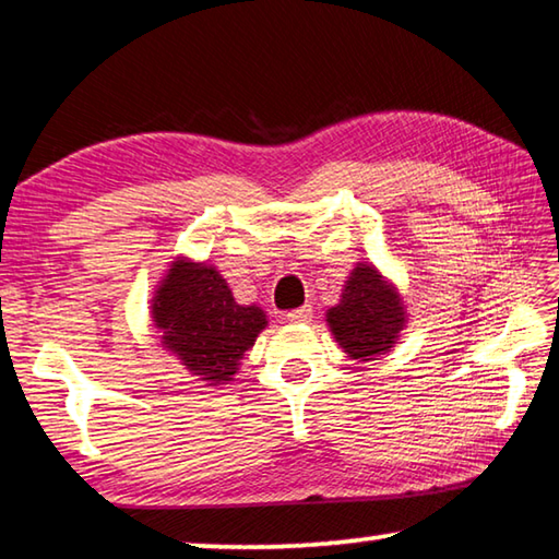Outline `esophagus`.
Here are the masks:
<instances>
[{
	"mask_svg": "<svg viewBox=\"0 0 559 559\" xmlns=\"http://www.w3.org/2000/svg\"><path fill=\"white\" fill-rule=\"evenodd\" d=\"M310 318H313V308H310V306L296 308V310H290V313H288L290 323H310Z\"/></svg>",
	"mask_w": 559,
	"mask_h": 559,
	"instance_id": "obj_1",
	"label": "esophagus"
}]
</instances>
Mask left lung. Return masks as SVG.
I'll return each instance as SVG.
<instances>
[{"label": "left lung", "mask_w": 559, "mask_h": 559, "mask_svg": "<svg viewBox=\"0 0 559 559\" xmlns=\"http://www.w3.org/2000/svg\"><path fill=\"white\" fill-rule=\"evenodd\" d=\"M330 333L349 359L370 362L386 355L406 325L400 290L372 263L359 261L349 273L337 306L325 313Z\"/></svg>", "instance_id": "left-lung-1"}]
</instances>
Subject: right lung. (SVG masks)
<instances>
[{
  "label": "right lung",
  "mask_w": 559,
  "mask_h": 559,
  "mask_svg": "<svg viewBox=\"0 0 559 559\" xmlns=\"http://www.w3.org/2000/svg\"><path fill=\"white\" fill-rule=\"evenodd\" d=\"M150 316L163 347L206 386L229 384L243 355L269 325L259 306L234 300L214 263L187 257L169 263L150 300Z\"/></svg>",
  "instance_id": "obj_1"
}]
</instances>
